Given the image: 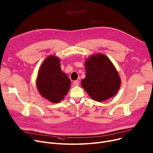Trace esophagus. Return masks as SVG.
<instances>
[{
  "label": "esophagus",
  "mask_w": 153,
  "mask_h": 153,
  "mask_svg": "<svg viewBox=\"0 0 153 153\" xmlns=\"http://www.w3.org/2000/svg\"><path fill=\"white\" fill-rule=\"evenodd\" d=\"M73 84H74V85L77 86V85H79V82L78 80H74V82H73Z\"/></svg>",
  "instance_id": "obj_1"
}]
</instances>
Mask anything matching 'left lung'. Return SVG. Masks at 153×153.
<instances>
[{
	"instance_id": "8db88e82",
	"label": "left lung",
	"mask_w": 153,
	"mask_h": 153,
	"mask_svg": "<svg viewBox=\"0 0 153 153\" xmlns=\"http://www.w3.org/2000/svg\"><path fill=\"white\" fill-rule=\"evenodd\" d=\"M86 76L81 84L89 96L97 101H103L115 95L120 88V79L109 59L102 54L90 56L85 63Z\"/></svg>"
}]
</instances>
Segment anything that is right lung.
<instances>
[{"label": "right lung", "instance_id": "right-lung-1", "mask_svg": "<svg viewBox=\"0 0 153 153\" xmlns=\"http://www.w3.org/2000/svg\"><path fill=\"white\" fill-rule=\"evenodd\" d=\"M71 80L60 68L58 58L50 56L40 67L37 78V87L44 98L52 103H59L69 89Z\"/></svg>", "mask_w": 153, "mask_h": 153}]
</instances>
